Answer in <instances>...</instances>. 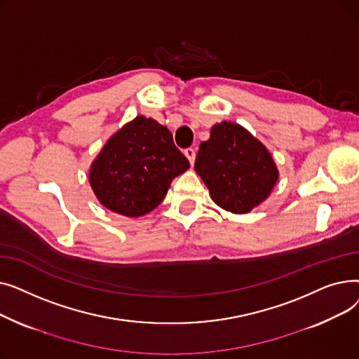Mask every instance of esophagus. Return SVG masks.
Listing matches in <instances>:
<instances>
[{"mask_svg":"<svg viewBox=\"0 0 359 359\" xmlns=\"http://www.w3.org/2000/svg\"><path fill=\"white\" fill-rule=\"evenodd\" d=\"M184 156L187 157V160H189L191 164L195 163V157H196V151L194 148H186L184 149Z\"/></svg>","mask_w":359,"mask_h":359,"instance_id":"obj_1","label":"esophagus"}]
</instances>
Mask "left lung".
<instances>
[{
    "label": "left lung",
    "instance_id": "obj_1",
    "mask_svg": "<svg viewBox=\"0 0 359 359\" xmlns=\"http://www.w3.org/2000/svg\"><path fill=\"white\" fill-rule=\"evenodd\" d=\"M195 172L219 208L248 214L272 194L279 179L273 157L238 123L222 121L199 145Z\"/></svg>",
    "mask_w": 359,
    "mask_h": 359
}]
</instances>
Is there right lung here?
Returning a JSON list of instances; mask_svg holds the SVG:
<instances>
[{
    "label": "right lung",
    "mask_w": 359,
    "mask_h": 359,
    "mask_svg": "<svg viewBox=\"0 0 359 359\" xmlns=\"http://www.w3.org/2000/svg\"><path fill=\"white\" fill-rule=\"evenodd\" d=\"M187 168L172 132L140 115L106 141L90 165L88 182L106 210L137 218L156 210Z\"/></svg>",
    "instance_id": "add662e5"
}]
</instances>
